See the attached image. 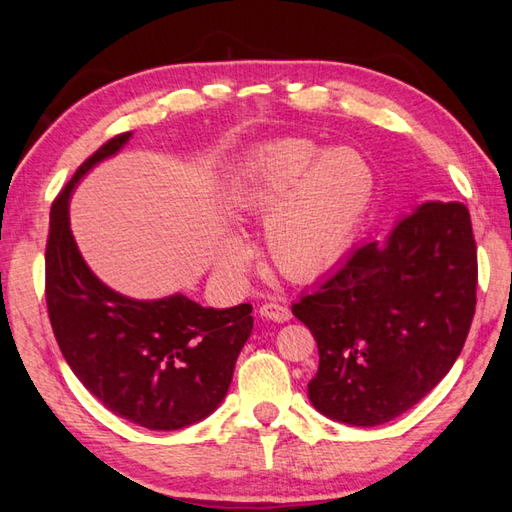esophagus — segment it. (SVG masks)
Returning a JSON list of instances; mask_svg holds the SVG:
<instances>
[{
	"label": "esophagus",
	"instance_id": "34e87169",
	"mask_svg": "<svg viewBox=\"0 0 512 512\" xmlns=\"http://www.w3.org/2000/svg\"><path fill=\"white\" fill-rule=\"evenodd\" d=\"M259 317L277 321V323H284L292 317V314H290V308L284 306V303L270 301V303H264V306H259Z\"/></svg>",
	"mask_w": 512,
	"mask_h": 512
}]
</instances>
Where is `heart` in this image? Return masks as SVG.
<instances>
[{"label":"heart","instance_id":"b5f03b06","mask_svg":"<svg viewBox=\"0 0 512 512\" xmlns=\"http://www.w3.org/2000/svg\"><path fill=\"white\" fill-rule=\"evenodd\" d=\"M376 169L356 149L328 151L306 138L257 147L233 184L239 211L266 215V248L290 279L310 281L330 270L352 244L376 195ZM248 248L231 239L222 264L239 270Z\"/></svg>","mask_w":512,"mask_h":512}]
</instances>
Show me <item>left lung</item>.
Here are the masks:
<instances>
[{
	"label": "left lung",
	"mask_w": 512,
	"mask_h": 512,
	"mask_svg": "<svg viewBox=\"0 0 512 512\" xmlns=\"http://www.w3.org/2000/svg\"><path fill=\"white\" fill-rule=\"evenodd\" d=\"M475 292L477 246L462 202L422 204L385 242L358 246L292 303L319 347L312 405L356 427L411 409L460 356Z\"/></svg>",
	"instance_id": "obj_1"
}]
</instances>
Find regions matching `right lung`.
<instances>
[{"label": "right lung", "instance_id": "right-lung-1", "mask_svg": "<svg viewBox=\"0 0 512 512\" xmlns=\"http://www.w3.org/2000/svg\"><path fill=\"white\" fill-rule=\"evenodd\" d=\"M129 136L103 143L52 202L46 306L63 358L92 396L140 427L173 431L206 418L226 396L239 350L253 332V306L213 310L184 295L134 301L85 266L70 233V193Z\"/></svg>", "mask_w": 512, "mask_h": 512}]
</instances>
